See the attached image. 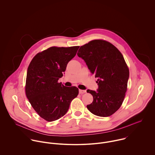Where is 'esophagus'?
<instances>
[{"label":"esophagus","instance_id":"1","mask_svg":"<svg viewBox=\"0 0 155 155\" xmlns=\"http://www.w3.org/2000/svg\"><path fill=\"white\" fill-rule=\"evenodd\" d=\"M79 91L80 94H84V93H86V90H79Z\"/></svg>","mask_w":155,"mask_h":155}]
</instances>
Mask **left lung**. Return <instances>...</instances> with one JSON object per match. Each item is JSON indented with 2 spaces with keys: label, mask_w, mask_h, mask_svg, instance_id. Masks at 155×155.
<instances>
[{
  "label": "left lung",
  "mask_w": 155,
  "mask_h": 155,
  "mask_svg": "<svg viewBox=\"0 0 155 155\" xmlns=\"http://www.w3.org/2000/svg\"><path fill=\"white\" fill-rule=\"evenodd\" d=\"M77 54L98 78L97 91H87L93 97V102L87 105L88 110L101 117L112 115L120 107L127 89L129 70L122 54L104 40H93L81 46Z\"/></svg>",
  "instance_id": "8db88e82"
}]
</instances>
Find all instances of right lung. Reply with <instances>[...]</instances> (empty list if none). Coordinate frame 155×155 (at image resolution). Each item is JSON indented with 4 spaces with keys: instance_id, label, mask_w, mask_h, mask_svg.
<instances>
[{
    "instance_id": "1",
    "label": "right lung",
    "mask_w": 155,
    "mask_h": 155,
    "mask_svg": "<svg viewBox=\"0 0 155 155\" xmlns=\"http://www.w3.org/2000/svg\"><path fill=\"white\" fill-rule=\"evenodd\" d=\"M79 48L50 47L38 53L28 66L26 96L34 110L47 121L64 116L79 93L77 87H67L58 82Z\"/></svg>"
}]
</instances>
